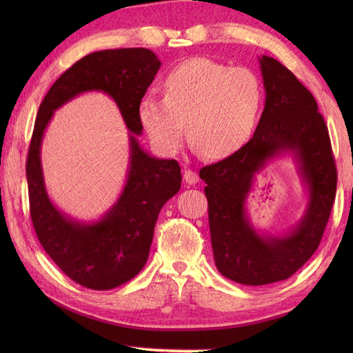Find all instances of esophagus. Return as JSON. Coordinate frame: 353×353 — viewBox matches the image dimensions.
Here are the masks:
<instances>
[{
  "label": "esophagus",
  "mask_w": 353,
  "mask_h": 353,
  "mask_svg": "<svg viewBox=\"0 0 353 353\" xmlns=\"http://www.w3.org/2000/svg\"><path fill=\"white\" fill-rule=\"evenodd\" d=\"M184 181H185L187 184H190V185L197 184L199 183V175H197V172H194V170L185 169L184 170Z\"/></svg>",
  "instance_id": "34e87169"
}]
</instances>
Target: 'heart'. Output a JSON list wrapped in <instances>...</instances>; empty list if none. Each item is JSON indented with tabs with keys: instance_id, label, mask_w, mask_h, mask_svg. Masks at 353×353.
<instances>
[{
	"instance_id": "heart-1",
	"label": "heart",
	"mask_w": 353,
	"mask_h": 353,
	"mask_svg": "<svg viewBox=\"0 0 353 353\" xmlns=\"http://www.w3.org/2000/svg\"><path fill=\"white\" fill-rule=\"evenodd\" d=\"M261 78L249 68H230L215 60L191 59L170 70L163 100L145 95L138 121L163 154L190 140L212 159L231 156L250 140L262 108Z\"/></svg>"
}]
</instances>
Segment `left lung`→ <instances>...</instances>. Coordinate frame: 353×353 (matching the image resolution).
Returning a JSON list of instances; mask_svg holds the SVG:
<instances>
[{
  "label": "left lung",
  "mask_w": 353,
  "mask_h": 353,
  "mask_svg": "<svg viewBox=\"0 0 353 353\" xmlns=\"http://www.w3.org/2000/svg\"><path fill=\"white\" fill-rule=\"evenodd\" d=\"M259 63L266 99L252 140L200 169L215 265L223 276L244 285L283 281L302 268L323 239L337 187L328 130L314 95L280 61L262 56ZM287 152L307 188V209L283 236H266L251 225L245 200L255 175Z\"/></svg>",
  "instance_id": "8db88e82"
}]
</instances>
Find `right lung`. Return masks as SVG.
Returning a JSON list of instances; mask_svg holds the SVG:
<instances>
[{"label":"right lung","instance_id":"obj_1","mask_svg":"<svg viewBox=\"0 0 353 353\" xmlns=\"http://www.w3.org/2000/svg\"><path fill=\"white\" fill-rule=\"evenodd\" d=\"M160 65L147 48L91 52L63 73L39 104L26 162L32 223L42 248L59 268L74 283L92 290H110L143 270L159 212L181 188L176 160L153 157L137 140L143 132L138 104ZM88 90L110 94L120 108L130 131V168L115 205L99 221L81 223L65 216L49 200L40 144L54 112Z\"/></svg>","mask_w":353,"mask_h":353}]
</instances>
